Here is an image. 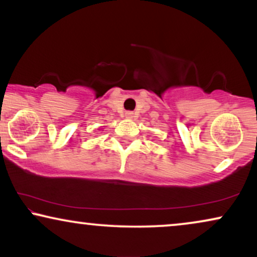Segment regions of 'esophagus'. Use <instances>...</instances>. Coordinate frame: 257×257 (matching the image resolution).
Returning a JSON list of instances; mask_svg holds the SVG:
<instances>
[{
  "label": "esophagus",
  "mask_w": 257,
  "mask_h": 257,
  "mask_svg": "<svg viewBox=\"0 0 257 257\" xmlns=\"http://www.w3.org/2000/svg\"><path fill=\"white\" fill-rule=\"evenodd\" d=\"M125 117L127 119H133V118H135V113H133L132 111H127L125 113Z\"/></svg>",
  "instance_id": "1"
}]
</instances>
